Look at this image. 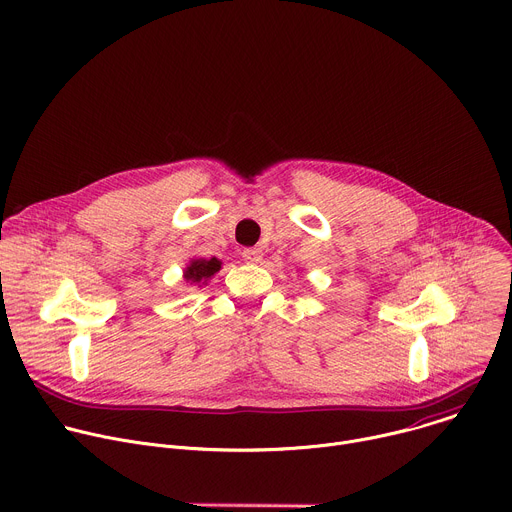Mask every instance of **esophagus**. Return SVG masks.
<instances>
[{
	"label": "esophagus",
	"mask_w": 512,
	"mask_h": 512,
	"mask_svg": "<svg viewBox=\"0 0 512 512\" xmlns=\"http://www.w3.org/2000/svg\"><path fill=\"white\" fill-rule=\"evenodd\" d=\"M243 259L249 261V263H259L263 259V251L257 249V247H251V249H245L243 251Z\"/></svg>",
	"instance_id": "esophagus-1"
}]
</instances>
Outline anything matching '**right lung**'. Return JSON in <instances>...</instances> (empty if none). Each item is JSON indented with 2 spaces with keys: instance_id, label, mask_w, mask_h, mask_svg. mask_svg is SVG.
<instances>
[{
  "instance_id": "add662e5",
  "label": "right lung",
  "mask_w": 512,
  "mask_h": 512,
  "mask_svg": "<svg viewBox=\"0 0 512 512\" xmlns=\"http://www.w3.org/2000/svg\"><path fill=\"white\" fill-rule=\"evenodd\" d=\"M218 269H221V261H218L216 257H212V259H194L186 267L184 277H186V281H192V283H204Z\"/></svg>"
}]
</instances>
